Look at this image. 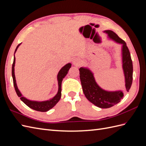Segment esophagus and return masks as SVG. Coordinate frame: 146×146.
<instances>
[{
  "instance_id": "1",
  "label": "esophagus",
  "mask_w": 146,
  "mask_h": 146,
  "mask_svg": "<svg viewBox=\"0 0 146 146\" xmlns=\"http://www.w3.org/2000/svg\"><path fill=\"white\" fill-rule=\"evenodd\" d=\"M73 64L75 65V66H79L80 64V61L78 59H76L75 60H74L73 61Z\"/></svg>"
}]
</instances>
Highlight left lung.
Here are the masks:
<instances>
[{
	"label": "left lung",
	"instance_id": "obj_1",
	"mask_svg": "<svg viewBox=\"0 0 146 146\" xmlns=\"http://www.w3.org/2000/svg\"><path fill=\"white\" fill-rule=\"evenodd\" d=\"M108 38L116 42L122 44L121 55L123 74L125 77V88L129 92L133 80V64L130 53L125 42L119 38L111 30H105ZM80 78L83 93L86 99L96 107L100 108H108L118 104L123 98L121 90L109 91L102 89L97 83L94 74L88 68L81 67L79 69Z\"/></svg>",
	"mask_w": 146,
	"mask_h": 146
}]
</instances>
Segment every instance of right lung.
Segmentation results:
<instances>
[{"label":"right lung","instance_id":"add662e5","mask_svg":"<svg viewBox=\"0 0 146 146\" xmlns=\"http://www.w3.org/2000/svg\"><path fill=\"white\" fill-rule=\"evenodd\" d=\"M21 44L17 46L15 54L16 53L17 48L21 45ZM71 64L70 63L66 64L64 65L63 67L61 68L60 71L58 72V75H57V80H58V90L57 94L54 97V98L45 101H34V100H30L25 98L22 94L21 93L20 91L19 90L17 86L15 75V57L14 56V60H13V63L12 65V77L13 80V85L15 86V89L17 95L19 97L21 100L23 102L27 105L29 107L32 108L34 110H36L38 111L41 112H46L48 111V110L52 108L60 100L61 96V83H62L63 79L65 77L66 75L68 74L69 69L71 67Z\"/></svg>","mask_w":146,"mask_h":146}]
</instances>
